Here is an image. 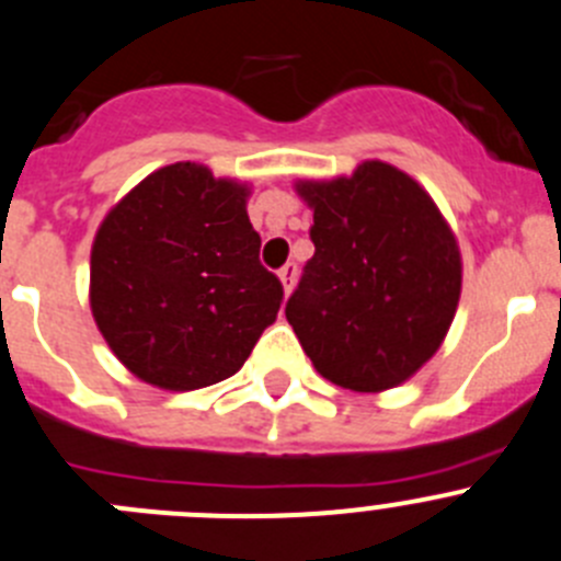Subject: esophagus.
I'll use <instances>...</instances> for the list:
<instances>
[{
	"instance_id": "1",
	"label": "esophagus",
	"mask_w": 561,
	"mask_h": 561,
	"mask_svg": "<svg viewBox=\"0 0 561 561\" xmlns=\"http://www.w3.org/2000/svg\"><path fill=\"white\" fill-rule=\"evenodd\" d=\"M277 277H280V284H284V295H289V291L295 289V280H297V264H286L284 270L277 272Z\"/></svg>"
}]
</instances>
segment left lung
Segmentation results:
<instances>
[{
    "mask_svg": "<svg viewBox=\"0 0 561 561\" xmlns=\"http://www.w3.org/2000/svg\"><path fill=\"white\" fill-rule=\"evenodd\" d=\"M313 259L286 302L313 369L357 393L402 386L440 350L462 289L455 231L430 192L393 164L300 179Z\"/></svg>",
    "mask_w": 561,
    "mask_h": 561,
    "instance_id": "1",
    "label": "left lung"
}]
</instances>
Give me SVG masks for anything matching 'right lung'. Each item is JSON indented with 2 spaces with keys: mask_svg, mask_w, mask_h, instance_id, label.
<instances>
[{
  "mask_svg": "<svg viewBox=\"0 0 561 561\" xmlns=\"http://www.w3.org/2000/svg\"><path fill=\"white\" fill-rule=\"evenodd\" d=\"M250 184L206 164L153 170L101 220L90 250V311L115 357L162 391L237 375L284 286L259 261Z\"/></svg>",
  "mask_w": 561,
  "mask_h": 561,
  "instance_id": "1",
  "label": "right lung"
}]
</instances>
